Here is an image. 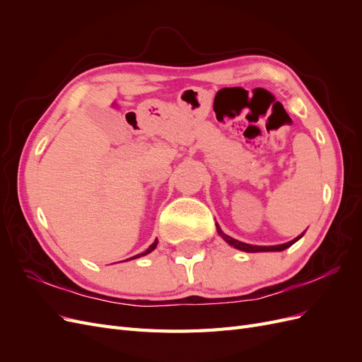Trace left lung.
Segmentation results:
<instances>
[{
    "label": "left lung",
    "mask_w": 362,
    "mask_h": 362,
    "mask_svg": "<svg viewBox=\"0 0 362 362\" xmlns=\"http://www.w3.org/2000/svg\"><path fill=\"white\" fill-rule=\"evenodd\" d=\"M216 228H217V234L221 235L229 246H233V247H235V249H238V250H243V252H281V250H286L287 247H290L291 245H294L296 242H298L299 238H302L303 234H305V231H303L300 235L293 238L291 242H288V243L275 245V246H257V245H247V243H243V242H238V240L226 235V234L222 231V229H221V226H218L217 223H216Z\"/></svg>",
    "instance_id": "left-lung-1"
}]
</instances>
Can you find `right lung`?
<instances>
[{
  "label": "right lung",
  "instance_id": "1",
  "mask_svg": "<svg viewBox=\"0 0 362 362\" xmlns=\"http://www.w3.org/2000/svg\"><path fill=\"white\" fill-rule=\"evenodd\" d=\"M157 245H158V240L156 238V242L154 243H152L145 252H144V254H139V255H134V257H131V258H128V259H134V258H140V257H145V255H148V254H151V252L152 250H154L156 247H157ZM128 259H125V261H128Z\"/></svg>",
  "mask_w": 362,
  "mask_h": 362
}]
</instances>
